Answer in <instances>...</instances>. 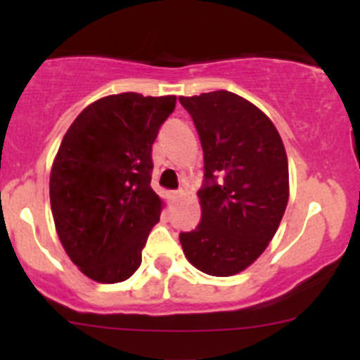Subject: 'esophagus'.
Returning <instances> with one entry per match:
<instances>
[{"label": "esophagus", "mask_w": 360, "mask_h": 360, "mask_svg": "<svg viewBox=\"0 0 360 360\" xmlns=\"http://www.w3.org/2000/svg\"><path fill=\"white\" fill-rule=\"evenodd\" d=\"M181 195H183V190H176V191H170V197H172V198H177V197H181Z\"/></svg>", "instance_id": "34e87169"}]
</instances>
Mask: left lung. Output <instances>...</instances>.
<instances>
[{
  "label": "left lung",
  "mask_w": 360,
  "mask_h": 360,
  "mask_svg": "<svg viewBox=\"0 0 360 360\" xmlns=\"http://www.w3.org/2000/svg\"><path fill=\"white\" fill-rule=\"evenodd\" d=\"M203 150L202 219L179 233L188 261L214 277L245 270L274 238L289 198L284 144L263 111L217 90L179 97Z\"/></svg>",
  "instance_id": "1"
}]
</instances>
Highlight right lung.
I'll use <instances>...</instances> for the list:
<instances>
[{
  "label": "right lung",
  "instance_id": "right-lung-1",
  "mask_svg": "<svg viewBox=\"0 0 360 360\" xmlns=\"http://www.w3.org/2000/svg\"><path fill=\"white\" fill-rule=\"evenodd\" d=\"M176 97L108 96L69 127L50 174V203L60 244L92 281L115 284L141 266L160 221L151 190V146Z\"/></svg>",
  "mask_w": 360,
  "mask_h": 360
}]
</instances>
